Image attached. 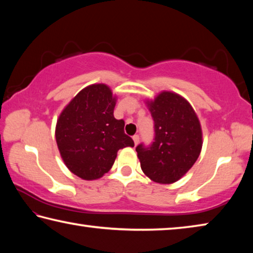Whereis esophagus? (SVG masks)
Returning <instances> with one entry per match:
<instances>
[{"label": "esophagus", "mask_w": 253, "mask_h": 253, "mask_svg": "<svg viewBox=\"0 0 253 253\" xmlns=\"http://www.w3.org/2000/svg\"><path fill=\"white\" fill-rule=\"evenodd\" d=\"M132 140H134L135 145H137V144H138V142H139V136L138 135H134V136H132Z\"/></svg>", "instance_id": "34e87169"}]
</instances>
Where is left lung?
Returning a JSON list of instances; mask_svg holds the SVG:
<instances>
[{
  "label": "left lung",
  "instance_id": "obj_1",
  "mask_svg": "<svg viewBox=\"0 0 253 253\" xmlns=\"http://www.w3.org/2000/svg\"><path fill=\"white\" fill-rule=\"evenodd\" d=\"M154 121L151 145L136 147L140 168L154 182L178 181L194 163L202 148V130L192 106L177 93L163 91L148 101Z\"/></svg>",
  "mask_w": 253,
  "mask_h": 253
}]
</instances>
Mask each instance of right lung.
<instances>
[{"instance_id":"add662e5","label":"right lung","mask_w":253,"mask_h":253,"mask_svg":"<svg viewBox=\"0 0 253 253\" xmlns=\"http://www.w3.org/2000/svg\"><path fill=\"white\" fill-rule=\"evenodd\" d=\"M115 105L108 85L91 84L59 116L55 140L60 154L67 168L85 181L108 172L119 149L134 147V140L124 131L125 122L114 117Z\"/></svg>"}]
</instances>
